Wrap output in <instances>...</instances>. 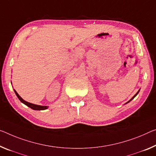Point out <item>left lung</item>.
<instances>
[{
	"label": "left lung",
	"mask_w": 156,
	"mask_h": 156,
	"mask_svg": "<svg viewBox=\"0 0 156 156\" xmlns=\"http://www.w3.org/2000/svg\"><path fill=\"white\" fill-rule=\"evenodd\" d=\"M138 92H139V91H138ZM138 92H137V93H136V94H135V95H134V96H133V98H131V100H130V101H131V100H133V98H135V96H136V95H137V94H138ZM130 101H128V102H130Z\"/></svg>",
	"instance_id": "obj_1"
}]
</instances>
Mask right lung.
I'll return each instance as SVG.
<instances>
[{"instance_id": "add662e5", "label": "right lung", "mask_w": 156, "mask_h": 156, "mask_svg": "<svg viewBox=\"0 0 156 156\" xmlns=\"http://www.w3.org/2000/svg\"><path fill=\"white\" fill-rule=\"evenodd\" d=\"M14 92H15L16 96L18 97V98H19V99H20V101L21 102H23V104H25L26 105H27L28 107H29L30 108L34 109V110H44V109H47V106H40V105H35V104H32V103H30V102H28L25 101L24 100H23L22 98H21L20 96V95H19L18 93H16V91L15 90H14Z\"/></svg>"}]
</instances>
